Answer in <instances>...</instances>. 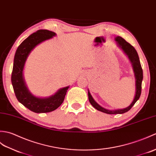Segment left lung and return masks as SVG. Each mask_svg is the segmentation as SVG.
Wrapping results in <instances>:
<instances>
[{"label":"left lung","mask_w":156,"mask_h":156,"mask_svg":"<svg viewBox=\"0 0 156 156\" xmlns=\"http://www.w3.org/2000/svg\"><path fill=\"white\" fill-rule=\"evenodd\" d=\"M115 41L117 44V46L121 48L122 50L124 52V53L127 55L128 58H129V60L130 61L131 65H132L135 79H136V93H135L133 101L131 102V104L127 107H126V108L123 109L109 110L104 108V107H101V105H99L98 103L93 99L91 93H90L89 91L88 90L89 101L90 103L92 105V106L97 110L107 114H122L127 112L128 111L130 110V109L134 105V104L136 103L137 100L140 99L141 91V83H142L143 80V70L142 68H141L139 56H138V54L136 50L135 49V48L132 45H131L129 43H127L125 39H123L122 37L117 36L115 38Z\"/></svg>","instance_id":"1"}]
</instances>
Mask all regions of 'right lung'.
<instances>
[{"mask_svg": "<svg viewBox=\"0 0 156 156\" xmlns=\"http://www.w3.org/2000/svg\"><path fill=\"white\" fill-rule=\"evenodd\" d=\"M56 36V33L41 29L33 33L17 48L14 58L11 82L16 98L22 104L34 113H48L57 109L63 102L69 86L61 88L48 98H38L30 92L23 77L24 67L29 55L38 44Z\"/></svg>", "mask_w": 156, "mask_h": 156, "instance_id": "obj_1", "label": "right lung"}]
</instances>
